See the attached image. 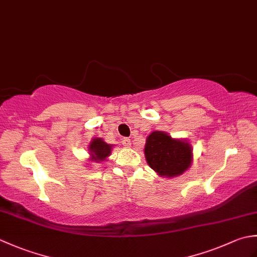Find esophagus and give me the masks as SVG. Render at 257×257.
Listing matches in <instances>:
<instances>
[{"mask_svg": "<svg viewBox=\"0 0 257 257\" xmlns=\"http://www.w3.org/2000/svg\"><path fill=\"white\" fill-rule=\"evenodd\" d=\"M122 145L125 147V148H129L132 146V141H130L129 138H123L122 139Z\"/></svg>", "mask_w": 257, "mask_h": 257, "instance_id": "1", "label": "esophagus"}]
</instances>
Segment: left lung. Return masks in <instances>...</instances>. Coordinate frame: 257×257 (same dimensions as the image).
Returning <instances> with one entry per match:
<instances>
[{
    "mask_svg": "<svg viewBox=\"0 0 257 257\" xmlns=\"http://www.w3.org/2000/svg\"><path fill=\"white\" fill-rule=\"evenodd\" d=\"M144 151L152 170L169 179L181 176L193 161V149L189 141L172 138L166 132H152L147 137Z\"/></svg>",
    "mask_w": 257,
    "mask_h": 257,
    "instance_id": "left-lung-1",
    "label": "left lung"
}]
</instances>
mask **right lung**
<instances>
[{
    "label": "right lung",
    "instance_id": "add662e5",
    "mask_svg": "<svg viewBox=\"0 0 257 257\" xmlns=\"http://www.w3.org/2000/svg\"><path fill=\"white\" fill-rule=\"evenodd\" d=\"M113 148L112 145L107 144L101 138H94L88 145V151H89V158L87 161L91 162H98L100 163L102 161L107 160V158L111 155V150Z\"/></svg>",
    "mask_w": 257,
    "mask_h": 257
}]
</instances>
